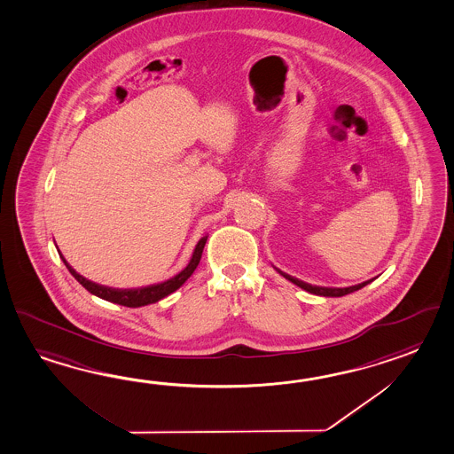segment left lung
<instances>
[{
    "instance_id": "left-lung-1",
    "label": "left lung",
    "mask_w": 454,
    "mask_h": 454,
    "mask_svg": "<svg viewBox=\"0 0 454 454\" xmlns=\"http://www.w3.org/2000/svg\"><path fill=\"white\" fill-rule=\"evenodd\" d=\"M278 272H280V270H278ZM282 273L286 280H290V282L294 283V285H298L302 290L313 293V294H319V296H343V294L356 292V290L363 288L364 285H368V283L372 282V280H368V282H363L360 283V285H355V286H348V288H325V286H313V285L301 282V280H298V278H294V277H290V275H286V273Z\"/></svg>"
}]
</instances>
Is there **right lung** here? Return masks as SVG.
<instances>
[{"label": "right lung", "instance_id": "add662e5", "mask_svg": "<svg viewBox=\"0 0 454 454\" xmlns=\"http://www.w3.org/2000/svg\"><path fill=\"white\" fill-rule=\"evenodd\" d=\"M205 242H207V236L199 241L195 251H193V255H192L191 262H189V265H187L179 275H176L174 278L168 280V282L160 283V285H152V286H145V288H138V290H114V288H107V286H102V285H98V283L90 282V280H86L84 277H81L80 273L74 272L70 265H68V262L65 261V257H63L61 254L60 257L63 259L65 265H67V269L70 270L71 275H73L88 292L96 294V296H99V298L106 300V301L117 302V304L127 306V308H138V306H146V304L160 301L164 296H168V294H171L172 292H176L177 288H181L184 282L191 277L193 270L197 269L199 262H200Z\"/></svg>", "mask_w": 454, "mask_h": 454}]
</instances>
